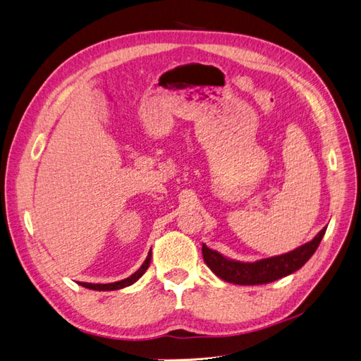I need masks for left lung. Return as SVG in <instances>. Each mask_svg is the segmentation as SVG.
<instances>
[{"instance_id": "8db88e82", "label": "left lung", "mask_w": 361, "mask_h": 361, "mask_svg": "<svg viewBox=\"0 0 361 361\" xmlns=\"http://www.w3.org/2000/svg\"><path fill=\"white\" fill-rule=\"evenodd\" d=\"M325 231L326 227H324L312 241L289 251V253L260 259L256 262H239L227 259L221 253L211 250L204 244L202 247V253L204 264L211 268L216 277H220L224 281L245 286L267 285V283L286 277L300 269L313 256L316 248L319 247Z\"/></svg>"}]
</instances>
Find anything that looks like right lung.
<instances>
[{"label": "right lung", "mask_w": 361, "mask_h": 361, "mask_svg": "<svg viewBox=\"0 0 361 361\" xmlns=\"http://www.w3.org/2000/svg\"><path fill=\"white\" fill-rule=\"evenodd\" d=\"M150 259H152V253L149 251V255L146 257V260L143 262V265H141L138 268V271H135L133 276L128 277V279H123L120 281H114V283H106V285H97V283H84V281H80L78 285H81L82 288H87V289H93V290H117V289H123L126 286H130L134 285V283L145 274L146 269L149 268L150 265Z\"/></svg>", "instance_id": "obj_1"}]
</instances>
